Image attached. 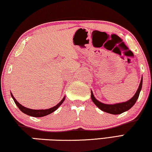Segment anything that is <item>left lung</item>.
<instances>
[{"instance_id": "obj_1", "label": "left lung", "mask_w": 152, "mask_h": 152, "mask_svg": "<svg viewBox=\"0 0 152 152\" xmlns=\"http://www.w3.org/2000/svg\"><path fill=\"white\" fill-rule=\"evenodd\" d=\"M142 81H143V77H142L141 81H140V83L139 85L138 90L136 91L135 94L132 96V98H131L130 100H128V101L120 102V103H115V104H104V103H102L101 102L99 101L98 100L94 97L92 91H91V99H92L94 104H95L97 107L100 108L101 110L105 112V113L112 114H120L130 109V108L134 105V104H135L137 99H138L140 93L142 89Z\"/></svg>"}]
</instances>
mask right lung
Instances as JSON below:
<instances>
[{"mask_svg":"<svg viewBox=\"0 0 152 152\" xmlns=\"http://www.w3.org/2000/svg\"><path fill=\"white\" fill-rule=\"evenodd\" d=\"M10 94H11V96H12V98L14 100V102H15V104H16L17 107H18L19 109L20 110L22 113H24V114H27V115L30 116H33V117H42V116H47V115H48V114L53 113L54 111H56L60 107V106L61 105V104L64 102V101H65V96H64V98L62 99L61 101H60L58 104L54 106L53 107L48 108V109L34 110V109H30V108H28L24 107V106H22V104H20V103L16 101V99L14 97L12 93H10Z\"/></svg>","mask_w":152,"mask_h":152,"instance_id":"right-lung-1","label":"right lung"}]
</instances>
